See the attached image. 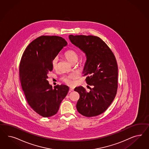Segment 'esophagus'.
Returning a JSON list of instances; mask_svg holds the SVG:
<instances>
[{
    "mask_svg": "<svg viewBox=\"0 0 149 149\" xmlns=\"http://www.w3.org/2000/svg\"><path fill=\"white\" fill-rule=\"evenodd\" d=\"M74 89V88L72 87H70V90L71 91H73Z\"/></svg>",
    "mask_w": 149,
    "mask_h": 149,
    "instance_id": "esophagus-1",
    "label": "esophagus"
}]
</instances>
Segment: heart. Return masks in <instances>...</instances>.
<instances>
[{
    "label": "heart",
    "instance_id": "heart-1",
    "mask_svg": "<svg viewBox=\"0 0 149 149\" xmlns=\"http://www.w3.org/2000/svg\"><path fill=\"white\" fill-rule=\"evenodd\" d=\"M64 56L65 58L68 60L69 62L72 64L76 63L79 58V56L75 51L72 49H69L66 51L64 54ZM58 58L57 57H54L52 61V66L53 68H56L57 66ZM77 77V75L75 74H71L67 76H63L62 77V80L67 84L68 85H72V80Z\"/></svg>",
    "mask_w": 149,
    "mask_h": 149
}]
</instances>
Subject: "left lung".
I'll return each instance as SVG.
<instances>
[{
  "label": "left lung",
  "mask_w": 149,
  "mask_h": 149,
  "mask_svg": "<svg viewBox=\"0 0 149 149\" xmlns=\"http://www.w3.org/2000/svg\"><path fill=\"white\" fill-rule=\"evenodd\" d=\"M69 38L86 54L82 73L87 76V84L93 86L88 92L82 86L75 88L80 95L77 110L86 117L98 116L108 109L117 93L118 67L115 57L98 36L70 35Z\"/></svg>",
  "instance_id": "obj_1"
}]
</instances>
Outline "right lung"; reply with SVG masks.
I'll return each mask as SVG.
<instances>
[{"label": "right lung", "mask_w": 149, "mask_h": 149, "mask_svg": "<svg viewBox=\"0 0 149 149\" xmlns=\"http://www.w3.org/2000/svg\"><path fill=\"white\" fill-rule=\"evenodd\" d=\"M67 45L60 36H39L28 45L21 59L19 80L24 94L29 106L42 117L57 113L68 93V86L57 85L52 88L47 80L53 69L52 59Z\"/></svg>", "instance_id": "right-lung-1"}]
</instances>
